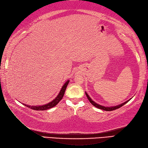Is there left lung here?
<instances>
[{"label":"left lung","instance_id":"1","mask_svg":"<svg viewBox=\"0 0 148 148\" xmlns=\"http://www.w3.org/2000/svg\"><path fill=\"white\" fill-rule=\"evenodd\" d=\"M85 94H86V97H87L88 99V100H89V101L90 102V103H92V104L93 106L96 107V108H97L98 109H102V110H104V111H113V110L117 109H118V108H121V107H122L123 106L125 105V103H127L128 101H129V100H130V99H129V100H128L127 101L125 102H123V103H121V104H119V105H118V106L108 107V106H101V105L99 104V103H96L95 102H94L93 100L92 99L90 98V97L88 95V93H87L86 92H85Z\"/></svg>","mask_w":148,"mask_h":148}]
</instances>
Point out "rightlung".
<instances>
[{
	"instance_id": "add662e5",
	"label": "right lung",
	"mask_w": 148,
	"mask_h": 148,
	"mask_svg": "<svg viewBox=\"0 0 148 148\" xmlns=\"http://www.w3.org/2000/svg\"><path fill=\"white\" fill-rule=\"evenodd\" d=\"M69 81L70 80H67L66 82L64 83V84H63V86L62 87V88L60 91L59 93L58 94V95L55 97V99H53L51 102H50L48 103H46V104L45 105H42V106H28L27 104H25V103H23L24 106H25L28 108H29L32 109L34 110H37V111H44V110H47V109H51L53 107H55L56 104H58V103L60 101V100L62 99L64 95V93H65V91L66 90V88H67L68 84L69 83Z\"/></svg>"
}]
</instances>
